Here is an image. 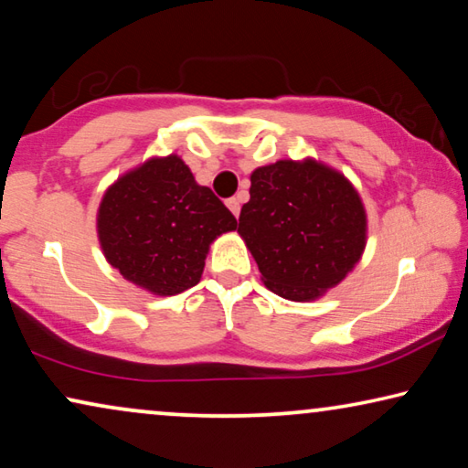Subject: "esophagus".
<instances>
[{
  "instance_id": "obj_1",
  "label": "esophagus",
  "mask_w": 468,
  "mask_h": 468,
  "mask_svg": "<svg viewBox=\"0 0 468 468\" xmlns=\"http://www.w3.org/2000/svg\"><path fill=\"white\" fill-rule=\"evenodd\" d=\"M228 208L232 210L234 217H239V215H240V200H239V197H229V200H228Z\"/></svg>"
}]
</instances>
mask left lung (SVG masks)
<instances>
[{
  "label": "left lung",
  "instance_id": "obj_1",
  "mask_svg": "<svg viewBox=\"0 0 468 468\" xmlns=\"http://www.w3.org/2000/svg\"><path fill=\"white\" fill-rule=\"evenodd\" d=\"M239 234L268 290L311 303L336 287L367 247V208L343 172L306 157L251 172Z\"/></svg>",
  "mask_w": 468,
  "mask_h": 468
}]
</instances>
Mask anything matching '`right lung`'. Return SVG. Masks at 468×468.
<instances>
[{"label": "right lung", "mask_w": 468, "mask_h": 468, "mask_svg": "<svg viewBox=\"0 0 468 468\" xmlns=\"http://www.w3.org/2000/svg\"><path fill=\"white\" fill-rule=\"evenodd\" d=\"M232 229L234 215L196 183L175 153L121 175L98 208L106 261L153 296H176L194 287L202 279L210 242Z\"/></svg>", "instance_id": "add662e5"}]
</instances>
